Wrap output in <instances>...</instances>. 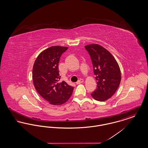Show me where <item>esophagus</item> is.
I'll use <instances>...</instances> for the list:
<instances>
[{"instance_id": "esophagus-1", "label": "esophagus", "mask_w": 148, "mask_h": 148, "mask_svg": "<svg viewBox=\"0 0 148 148\" xmlns=\"http://www.w3.org/2000/svg\"><path fill=\"white\" fill-rule=\"evenodd\" d=\"M84 82V80H83V79H80V80H79L78 81H77V84H80V83H82L83 82Z\"/></svg>"}]
</instances>
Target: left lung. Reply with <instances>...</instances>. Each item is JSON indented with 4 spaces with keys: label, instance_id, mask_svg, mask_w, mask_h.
Listing matches in <instances>:
<instances>
[{
    "label": "left lung",
    "instance_id": "1",
    "mask_svg": "<svg viewBox=\"0 0 148 148\" xmlns=\"http://www.w3.org/2000/svg\"><path fill=\"white\" fill-rule=\"evenodd\" d=\"M92 59L97 83V89L91 94L99 101L110 98L117 90L121 82L119 66L113 55L98 44L85 46Z\"/></svg>",
    "mask_w": 148,
    "mask_h": 148
}]
</instances>
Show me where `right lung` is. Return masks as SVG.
<instances>
[{
  "label": "right lung",
  "instance_id": "right-lung-1",
  "mask_svg": "<svg viewBox=\"0 0 148 148\" xmlns=\"http://www.w3.org/2000/svg\"><path fill=\"white\" fill-rule=\"evenodd\" d=\"M68 47L53 46L42 51L33 67L32 78L36 92L54 106H60L71 98L74 87L65 82H59L58 64Z\"/></svg>",
  "mask_w": 148,
  "mask_h": 148
}]
</instances>
